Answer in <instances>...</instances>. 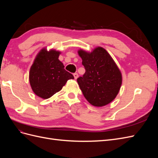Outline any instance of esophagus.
Returning <instances> with one entry per match:
<instances>
[{"label":"esophagus","mask_w":158,"mask_h":158,"mask_svg":"<svg viewBox=\"0 0 158 158\" xmlns=\"http://www.w3.org/2000/svg\"><path fill=\"white\" fill-rule=\"evenodd\" d=\"M73 75H74V78H75V79H77V78H78V73H74V74H73Z\"/></svg>","instance_id":"34e87169"}]
</instances>
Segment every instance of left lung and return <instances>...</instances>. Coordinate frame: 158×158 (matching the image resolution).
I'll list each match as a JSON object with an SVG mask.
<instances>
[{
    "mask_svg": "<svg viewBox=\"0 0 158 158\" xmlns=\"http://www.w3.org/2000/svg\"><path fill=\"white\" fill-rule=\"evenodd\" d=\"M85 70L77 82L85 98L94 106L102 107L115 98L122 84L120 70L106 49L78 51Z\"/></svg>",
    "mask_w": 158,
    "mask_h": 158,
    "instance_id": "obj_1",
    "label": "left lung"
}]
</instances>
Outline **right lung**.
Here are the masks:
<instances>
[{"label": "right lung", "mask_w": 158, "mask_h": 158, "mask_svg": "<svg viewBox=\"0 0 158 158\" xmlns=\"http://www.w3.org/2000/svg\"><path fill=\"white\" fill-rule=\"evenodd\" d=\"M60 52L42 49L37 55L30 71V83L37 96L47 99L59 92L74 76L64 69L59 60Z\"/></svg>", "instance_id": "right-lung-1"}]
</instances>
